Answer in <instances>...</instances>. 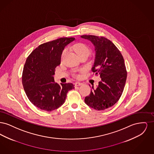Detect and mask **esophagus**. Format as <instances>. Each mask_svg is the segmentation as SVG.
<instances>
[{
    "label": "esophagus",
    "mask_w": 154,
    "mask_h": 154,
    "mask_svg": "<svg viewBox=\"0 0 154 154\" xmlns=\"http://www.w3.org/2000/svg\"><path fill=\"white\" fill-rule=\"evenodd\" d=\"M82 84V82H75V84H74V85H75V87H77V86H80Z\"/></svg>",
    "instance_id": "obj_1"
}]
</instances>
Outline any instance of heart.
I'll list each match as a JSON object with an SVG mask.
<instances>
[{
  "instance_id": "1",
  "label": "heart",
  "mask_w": 154,
  "mask_h": 154,
  "mask_svg": "<svg viewBox=\"0 0 154 154\" xmlns=\"http://www.w3.org/2000/svg\"><path fill=\"white\" fill-rule=\"evenodd\" d=\"M74 51L77 53V54L78 55V56H81L82 55H89L91 50L89 48L88 45H87L86 44L84 43H79L77 44H74L72 47ZM66 49H64L62 53V57H63L65 54H66Z\"/></svg>"
}]
</instances>
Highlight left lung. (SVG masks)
<instances>
[{"label": "left lung", "instance_id": "8db88e82", "mask_svg": "<svg viewBox=\"0 0 154 154\" xmlns=\"http://www.w3.org/2000/svg\"><path fill=\"white\" fill-rule=\"evenodd\" d=\"M95 47V59L92 71L101 80L96 88L85 97V103L96 110H104L114 106L124 91L127 72L124 59L117 47L104 37L82 35ZM90 86V85H89Z\"/></svg>", "mask_w": 154, "mask_h": 154}]
</instances>
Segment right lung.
Returning a JSON list of instances; mask_svg holds the SVG:
<instances>
[{"label":"right lung","instance_id":"obj_1","mask_svg":"<svg viewBox=\"0 0 154 154\" xmlns=\"http://www.w3.org/2000/svg\"><path fill=\"white\" fill-rule=\"evenodd\" d=\"M74 37H61L40 45L26 59L23 69L22 82L30 102L41 110L51 111L65 101L72 83L55 82L53 75L60 64L61 55L65 46Z\"/></svg>","mask_w":154,"mask_h":154}]
</instances>
